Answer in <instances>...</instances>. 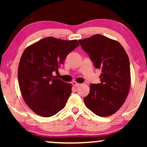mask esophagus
I'll list each match as a JSON object with an SVG mask.
<instances>
[{"label":"esophagus","instance_id":"esophagus-1","mask_svg":"<svg viewBox=\"0 0 147 147\" xmlns=\"http://www.w3.org/2000/svg\"><path fill=\"white\" fill-rule=\"evenodd\" d=\"M72 85H73L74 86H76V87H77V86H79L80 85V84H79V83H78V82L74 81L73 82H72Z\"/></svg>","mask_w":147,"mask_h":147}]
</instances>
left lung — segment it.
<instances>
[{"instance_id": "obj_1", "label": "left lung", "mask_w": 147, "mask_h": 147, "mask_svg": "<svg viewBox=\"0 0 147 147\" xmlns=\"http://www.w3.org/2000/svg\"><path fill=\"white\" fill-rule=\"evenodd\" d=\"M97 69H101V82L91 84L84 98L86 107L104 117L116 113L125 102L130 87L129 58L117 41L97 34L79 40Z\"/></svg>"}]
</instances>
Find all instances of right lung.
I'll return each mask as SVG.
<instances>
[{
	"label": "right lung",
	"instance_id": "1",
	"mask_svg": "<svg viewBox=\"0 0 147 147\" xmlns=\"http://www.w3.org/2000/svg\"><path fill=\"white\" fill-rule=\"evenodd\" d=\"M79 45L77 40L47 37L22 54L18 68L20 90L27 106L38 115L50 117L65 107L71 84L53 76L67 55Z\"/></svg>",
	"mask_w": 147,
	"mask_h": 147
}]
</instances>
